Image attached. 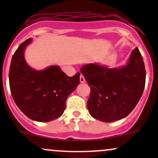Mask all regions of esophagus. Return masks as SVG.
<instances>
[{
  "mask_svg": "<svg viewBox=\"0 0 158 158\" xmlns=\"http://www.w3.org/2000/svg\"><path fill=\"white\" fill-rule=\"evenodd\" d=\"M79 80H80V82H82V83H83V82H85V78H84V76H82V75H80V77H79Z\"/></svg>",
  "mask_w": 158,
  "mask_h": 158,
  "instance_id": "obj_1",
  "label": "esophagus"
}]
</instances>
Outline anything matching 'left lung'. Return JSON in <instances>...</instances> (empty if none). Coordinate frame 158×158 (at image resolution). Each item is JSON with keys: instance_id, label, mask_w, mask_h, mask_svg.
Returning a JSON list of instances; mask_svg holds the SVG:
<instances>
[{"instance_id": "1", "label": "left lung", "mask_w": 158, "mask_h": 158, "mask_svg": "<svg viewBox=\"0 0 158 158\" xmlns=\"http://www.w3.org/2000/svg\"><path fill=\"white\" fill-rule=\"evenodd\" d=\"M80 72L90 87L87 102L89 113L102 122H111L126 117L144 92L146 72L138 47L132 50L125 66L110 69L89 63Z\"/></svg>"}]
</instances>
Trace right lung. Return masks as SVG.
<instances>
[{
  "instance_id": "obj_1",
  "label": "right lung",
  "mask_w": 158,
  "mask_h": 158,
  "mask_svg": "<svg viewBox=\"0 0 158 158\" xmlns=\"http://www.w3.org/2000/svg\"><path fill=\"white\" fill-rule=\"evenodd\" d=\"M32 41L22 43L13 55L9 70L11 95L17 107L33 121L47 122L60 118L66 101L79 84L80 73L69 77L60 66L44 70L30 68L24 59V50Z\"/></svg>"
}]
</instances>
